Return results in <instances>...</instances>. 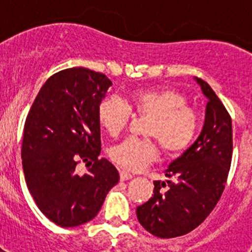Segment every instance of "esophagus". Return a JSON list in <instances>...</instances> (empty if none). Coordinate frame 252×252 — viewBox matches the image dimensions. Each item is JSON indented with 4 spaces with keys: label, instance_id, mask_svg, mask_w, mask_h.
Masks as SVG:
<instances>
[{
    "label": "esophagus",
    "instance_id": "1",
    "mask_svg": "<svg viewBox=\"0 0 252 252\" xmlns=\"http://www.w3.org/2000/svg\"><path fill=\"white\" fill-rule=\"evenodd\" d=\"M120 178H121V180H128L132 178V174H130V173H127V171L121 170L120 171Z\"/></svg>",
    "mask_w": 252,
    "mask_h": 252
}]
</instances>
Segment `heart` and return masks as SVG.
<instances>
[{
    "instance_id": "obj_1",
    "label": "heart",
    "mask_w": 252,
    "mask_h": 252,
    "mask_svg": "<svg viewBox=\"0 0 252 252\" xmlns=\"http://www.w3.org/2000/svg\"><path fill=\"white\" fill-rule=\"evenodd\" d=\"M183 93L170 88L132 92L126 102L115 97L104 98L97 107V117L111 136H119L127 127L132 112L150 117L145 135L159 142L166 155L186 150L198 131V115ZM153 139L127 137L110 150V158L125 170L137 171L157 159L158 145Z\"/></svg>"
}]
</instances>
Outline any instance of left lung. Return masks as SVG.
I'll use <instances>...</instances> for the list:
<instances>
[{"mask_svg":"<svg viewBox=\"0 0 252 252\" xmlns=\"http://www.w3.org/2000/svg\"><path fill=\"white\" fill-rule=\"evenodd\" d=\"M208 102L201 135L154 182V195L136 208L137 220L160 239L183 236L212 212L223 193L232 160V121L208 83L195 78Z\"/></svg>","mask_w":252,"mask_h":252,"instance_id":"8db88e82","label":"left lung"}]
</instances>
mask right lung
I'll return each mask as SVG.
<instances>
[{
    "instance_id": "right-lung-1",
    "label": "right lung",
    "mask_w": 252,
    "mask_h": 252,
    "mask_svg": "<svg viewBox=\"0 0 252 252\" xmlns=\"http://www.w3.org/2000/svg\"><path fill=\"white\" fill-rule=\"evenodd\" d=\"M112 82L87 68L51 75L28 113L22 136V169L29 192L46 217L75 227L99 212L107 193L119 183L117 169L101 153L97 107ZM86 162V175L76 165Z\"/></svg>"
}]
</instances>
